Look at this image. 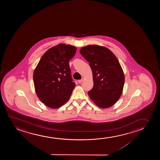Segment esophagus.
Listing matches in <instances>:
<instances>
[{"label": "esophagus", "mask_w": 160, "mask_h": 160, "mask_svg": "<svg viewBox=\"0 0 160 160\" xmlns=\"http://www.w3.org/2000/svg\"><path fill=\"white\" fill-rule=\"evenodd\" d=\"M83 80H84L83 78H82L81 80H78V82H79V83H81V82H82L83 81Z\"/></svg>", "instance_id": "1"}]
</instances>
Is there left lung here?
<instances>
[{"label":"left lung","mask_w":160,"mask_h":160,"mask_svg":"<svg viewBox=\"0 0 160 160\" xmlns=\"http://www.w3.org/2000/svg\"><path fill=\"white\" fill-rule=\"evenodd\" d=\"M80 53L93 73V87L88 92L90 98L102 108L112 107L120 98L125 82L118 59L108 48L96 45L83 47Z\"/></svg>","instance_id":"1"}]
</instances>
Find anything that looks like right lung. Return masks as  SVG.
<instances>
[{
    "label": "right lung",
    "mask_w": 160,
    "mask_h": 160,
    "mask_svg": "<svg viewBox=\"0 0 160 160\" xmlns=\"http://www.w3.org/2000/svg\"><path fill=\"white\" fill-rule=\"evenodd\" d=\"M77 51L75 46L61 44L49 48L40 59L33 74L37 96L51 108L61 107L70 98L75 83L69 62Z\"/></svg>",
    "instance_id": "right-lung-1"
}]
</instances>
